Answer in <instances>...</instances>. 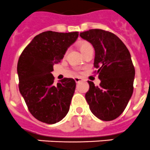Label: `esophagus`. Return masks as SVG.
<instances>
[{
    "mask_svg": "<svg viewBox=\"0 0 150 150\" xmlns=\"http://www.w3.org/2000/svg\"><path fill=\"white\" fill-rule=\"evenodd\" d=\"M75 81L76 83H79L81 82V81H82V79H81V78H79V77H75Z\"/></svg>",
    "mask_w": 150,
    "mask_h": 150,
    "instance_id": "34e87169",
    "label": "esophagus"
}]
</instances>
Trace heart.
Returning a JSON list of instances; mask_svg holds the SVG:
<instances>
[{"mask_svg":"<svg viewBox=\"0 0 150 150\" xmlns=\"http://www.w3.org/2000/svg\"><path fill=\"white\" fill-rule=\"evenodd\" d=\"M79 50H80V51L84 54L87 50H89L90 48H93V47H92V45H91L89 42L83 41L79 42Z\"/></svg>","mask_w":150,"mask_h":150,"instance_id":"heart-1","label":"heart"}]
</instances>
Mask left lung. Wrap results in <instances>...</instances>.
Returning a JSON list of instances; mask_svg holds the SVG:
<instances>
[{
  "label": "left lung",
  "instance_id": "1",
  "mask_svg": "<svg viewBox=\"0 0 150 150\" xmlns=\"http://www.w3.org/2000/svg\"><path fill=\"white\" fill-rule=\"evenodd\" d=\"M80 36L94 48V73L101 81L99 86L88 81L86 100L95 116L114 120L124 112L134 91L135 69L129 50L119 38L105 30L91 29Z\"/></svg>",
  "mask_w": 150,
  "mask_h": 150
}]
</instances>
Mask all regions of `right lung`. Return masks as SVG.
<instances>
[{
    "mask_svg": "<svg viewBox=\"0 0 150 150\" xmlns=\"http://www.w3.org/2000/svg\"><path fill=\"white\" fill-rule=\"evenodd\" d=\"M78 37V32H44L32 39L19 57V91L28 111L40 122L55 124L69 110L76 85L75 80L64 78L54 84L51 72L53 65L60 62Z\"/></svg>",
    "mask_w": 150,
    "mask_h": 150,
    "instance_id": "obj_1",
    "label": "right lung"
}]
</instances>
